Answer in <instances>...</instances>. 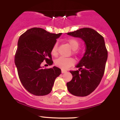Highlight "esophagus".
I'll return each mask as SVG.
<instances>
[{
  "instance_id": "34e87169",
  "label": "esophagus",
  "mask_w": 120,
  "mask_h": 120,
  "mask_svg": "<svg viewBox=\"0 0 120 120\" xmlns=\"http://www.w3.org/2000/svg\"><path fill=\"white\" fill-rule=\"evenodd\" d=\"M67 71H65V70H63V69H61V73H65L67 72Z\"/></svg>"
}]
</instances>
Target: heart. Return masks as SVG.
Returning <instances> with one entry per match:
<instances>
[{"mask_svg": "<svg viewBox=\"0 0 120 120\" xmlns=\"http://www.w3.org/2000/svg\"><path fill=\"white\" fill-rule=\"evenodd\" d=\"M67 43L70 47L71 49H73V52L74 54L76 55L77 53L76 49L79 47V41L75 38H71L67 41ZM51 54L53 56H57L58 55L57 52V43L54 44L51 49ZM74 60L72 58H64V57H59L55 61V64L57 67H60L62 69H67L74 64Z\"/></svg>", "mask_w": 120, "mask_h": 120, "instance_id": "heart-1", "label": "heart"}]
</instances>
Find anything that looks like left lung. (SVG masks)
Returning <instances> with one entry per match:
<instances>
[{
    "instance_id": "left-lung-1",
    "label": "left lung",
    "mask_w": 120,
    "mask_h": 120,
    "mask_svg": "<svg viewBox=\"0 0 120 120\" xmlns=\"http://www.w3.org/2000/svg\"><path fill=\"white\" fill-rule=\"evenodd\" d=\"M68 35L85 41L86 50L77 65V71H71L72 79L67 83L70 93L77 96L89 95L99 85L105 71L108 51L104 38L93 29L83 27Z\"/></svg>"
}]
</instances>
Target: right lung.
<instances>
[{
    "label": "right lung",
    "mask_w": 120,
    "mask_h": 120,
    "mask_svg": "<svg viewBox=\"0 0 120 120\" xmlns=\"http://www.w3.org/2000/svg\"><path fill=\"white\" fill-rule=\"evenodd\" d=\"M61 34L33 27L19 38L15 63L22 85L31 94L36 96L49 94L56 78L61 73V69L57 67H41L44 60L49 65L53 64L51 51Z\"/></svg>",
    "instance_id": "obj_1"
}]
</instances>
